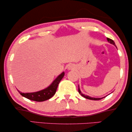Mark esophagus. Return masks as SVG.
<instances>
[{"mask_svg": "<svg viewBox=\"0 0 132 132\" xmlns=\"http://www.w3.org/2000/svg\"><path fill=\"white\" fill-rule=\"evenodd\" d=\"M68 70H74V69L75 68V66L74 65V64H70V65L68 66Z\"/></svg>", "mask_w": 132, "mask_h": 132, "instance_id": "obj_1", "label": "esophagus"}]
</instances>
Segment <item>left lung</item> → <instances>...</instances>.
<instances>
[{
	"label": "left lung",
	"mask_w": 132,
	"mask_h": 132,
	"mask_svg": "<svg viewBox=\"0 0 132 132\" xmlns=\"http://www.w3.org/2000/svg\"><path fill=\"white\" fill-rule=\"evenodd\" d=\"M107 40H108V42L109 43H111V44H113V45H114V46H115V47H116V45H115V42H113V40H112V39H110V38H107ZM78 92H79V94H81L82 96L83 97H84V98H85L88 99H90V100H94V101L100 100V99H103V98H105V96L102 97V98H94V97H91V96L86 95H85V94H83L82 93L81 91L80 88H79V85H78Z\"/></svg>",
	"instance_id": "1"
}]
</instances>
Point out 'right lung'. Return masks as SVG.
I'll return each mask as SVG.
<instances>
[{
	"label": "right lung",
	"mask_w": 132,
	"mask_h": 132,
	"mask_svg": "<svg viewBox=\"0 0 132 132\" xmlns=\"http://www.w3.org/2000/svg\"><path fill=\"white\" fill-rule=\"evenodd\" d=\"M64 74L65 72H62L61 74H60L56 78L48 87L44 89L40 90L39 91L29 93H23L19 91V90L18 91L21 96H24L26 98L29 99L30 100L37 101V102H43V101H47L54 95L58 84L62 79V78L64 77Z\"/></svg>",
	"instance_id": "1"
}]
</instances>
